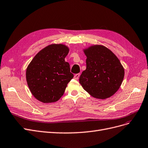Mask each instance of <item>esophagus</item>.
Segmentation results:
<instances>
[{
    "label": "esophagus",
    "mask_w": 148,
    "mask_h": 148,
    "mask_svg": "<svg viewBox=\"0 0 148 148\" xmlns=\"http://www.w3.org/2000/svg\"><path fill=\"white\" fill-rule=\"evenodd\" d=\"M80 74H75V75H74V79H75V80H77L79 78V77H80Z\"/></svg>",
    "instance_id": "1"
}]
</instances>
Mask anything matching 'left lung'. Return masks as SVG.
<instances>
[{"label":"left lung","instance_id":"obj_1","mask_svg":"<svg viewBox=\"0 0 148 148\" xmlns=\"http://www.w3.org/2000/svg\"><path fill=\"white\" fill-rule=\"evenodd\" d=\"M84 52L87 56V68L80 76L79 83L94 98L111 97L120 88L124 77V69L120 61L101 45L90 46Z\"/></svg>","mask_w":148,"mask_h":148}]
</instances>
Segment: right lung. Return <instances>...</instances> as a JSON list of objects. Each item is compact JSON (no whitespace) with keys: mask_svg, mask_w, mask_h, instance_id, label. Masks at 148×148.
Here are the masks:
<instances>
[{"mask_svg":"<svg viewBox=\"0 0 148 148\" xmlns=\"http://www.w3.org/2000/svg\"><path fill=\"white\" fill-rule=\"evenodd\" d=\"M69 49L63 44H51L41 50L26 69V81L31 93L39 101L53 103L63 95L74 77L64 60Z\"/></svg>","mask_w":148,"mask_h":148,"instance_id":"obj_1","label":"right lung"}]
</instances>
